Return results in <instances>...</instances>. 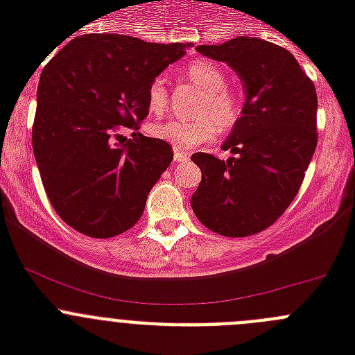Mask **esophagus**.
Instances as JSON below:
<instances>
[{
    "label": "esophagus",
    "mask_w": 355,
    "mask_h": 355,
    "mask_svg": "<svg viewBox=\"0 0 355 355\" xmlns=\"http://www.w3.org/2000/svg\"><path fill=\"white\" fill-rule=\"evenodd\" d=\"M188 159H190V156H188V153H183V150L174 149V162L183 163V162H188Z\"/></svg>",
    "instance_id": "34e87169"
}]
</instances>
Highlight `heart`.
<instances>
[{"instance_id":"1","label":"heart","mask_w":355,"mask_h":355,"mask_svg":"<svg viewBox=\"0 0 355 355\" xmlns=\"http://www.w3.org/2000/svg\"><path fill=\"white\" fill-rule=\"evenodd\" d=\"M187 76L206 90L197 110V115L202 119H171L153 126V135L156 139L171 144L178 150H192L200 144L211 142L216 137V130L227 133L236 126L241 115L240 99L225 87V74L215 64L205 60L193 62L187 67ZM147 103L150 112H165L168 103L165 76H156L150 81L147 89Z\"/></svg>"}]
</instances>
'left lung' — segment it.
I'll return each instance as SVG.
<instances>
[{
	"mask_svg": "<svg viewBox=\"0 0 355 355\" xmlns=\"http://www.w3.org/2000/svg\"><path fill=\"white\" fill-rule=\"evenodd\" d=\"M197 51L236 72L245 103L222 144L234 156L192 155L202 180L190 205L213 233L250 236L274 224L302 184L318 142L315 85L288 49L256 37Z\"/></svg>",
	"mask_w": 355,
	"mask_h": 355,
	"instance_id": "obj_1",
	"label": "left lung"
}]
</instances>
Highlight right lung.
I'll return each mask as SVG.
<instances>
[{
    "label": "right lung",
    "instance_id": "obj_1",
    "mask_svg": "<svg viewBox=\"0 0 355 355\" xmlns=\"http://www.w3.org/2000/svg\"><path fill=\"white\" fill-rule=\"evenodd\" d=\"M192 44L137 37H74L40 72L31 130L44 190L62 220L90 238H112L142 216L172 147L144 137L147 89ZM122 127L134 130L124 139Z\"/></svg>",
    "mask_w": 355,
    "mask_h": 355
}]
</instances>
